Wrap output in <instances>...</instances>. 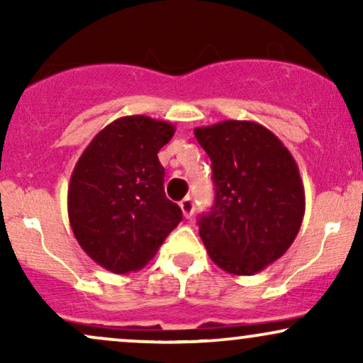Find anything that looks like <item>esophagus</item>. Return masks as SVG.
<instances>
[{
  "label": "esophagus",
  "instance_id": "esophagus-1",
  "mask_svg": "<svg viewBox=\"0 0 363 363\" xmlns=\"http://www.w3.org/2000/svg\"><path fill=\"white\" fill-rule=\"evenodd\" d=\"M179 206H181L182 215H184L186 218H191V216H193V213H194L193 198H189V196H187V198H184L181 203H179Z\"/></svg>",
  "mask_w": 363,
  "mask_h": 363
}]
</instances>
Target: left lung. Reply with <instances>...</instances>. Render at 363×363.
Listing matches in <instances>:
<instances>
[{"label":"left lung","instance_id":"obj_1","mask_svg":"<svg viewBox=\"0 0 363 363\" xmlns=\"http://www.w3.org/2000/svg\"><path fill=\"white\" fill-rule=\"evenodd\" d=\"M211 160L215 205L199 216L208 256L223 272L249 277L289 251L306 213L297 162L268 128L222 121L194 129Z\"/></svg>","mask_w":363,"mask_h":363}]
</instances>
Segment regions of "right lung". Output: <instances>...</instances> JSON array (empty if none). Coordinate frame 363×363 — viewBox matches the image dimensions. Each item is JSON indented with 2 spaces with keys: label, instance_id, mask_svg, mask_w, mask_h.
<instances>
[{
  "label": "right lung",
  "instance_id": "add662e5",
  "mask_svg": "<svg viewBox=\"0 0 363 363\" xmlns=\"http://www.w3.org/2000/svg\"><path fill=\"white\" fill-rule=\"evenodd\" d=\"M174 133L167 121L124 116L97 133L74 165L69 225L83 251L112 273L143 268L182 220L157 157Z\"/></svg>",
  "mask_w": 363,
  "mask_h": 363
}]
</instances>
